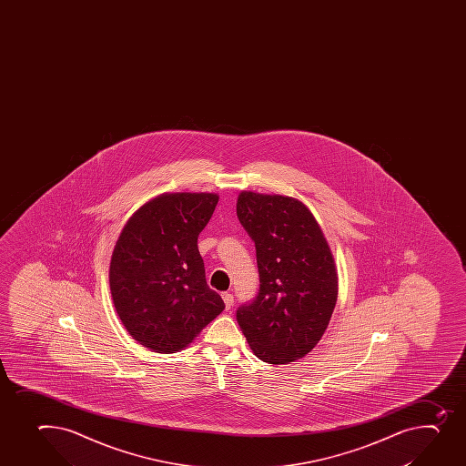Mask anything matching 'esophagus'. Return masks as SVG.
I'll return each mask as SVG.
<instances>
[{
  "mask_svg": "<svg viewBox=\"0 0 466 466\" xmlns=\"http://www.w3.org/2000/svg\"><path fill=\"white\" fill-rule=\"evenodd\" d=\"M221 298H223V302H225L226 309H229L234 305V296L230 295V293H223Z\"/></svg>",
  "mask_w": 466,
  "mask_h": 466,
  "instance_id": "34e87169",
  "label": "esophagus"
}]
</instances>
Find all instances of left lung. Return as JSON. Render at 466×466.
I'll return each mask as SVG.
<instances>
[{
	"label": "left lung",
	"instance_id": "1",
	"mask_svg": "<svg viewBox=\"0 0 466 466\" xmlns=\"http://www.w3.org/2000/svg\"><path fill=\"white\" fill-rule=\"evenodd\" d=\"M237 217L257 249L258 296L237 309L250 350L268 364L302 359L327 331L337 268L313 214L298 198L241 191Z\"/></svg>",
	"mask_w": 466,
	"mask_h": 466
}]
</instances>
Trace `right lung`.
Returning a JSON list of instances; mask_svg holds the SVG:
<instances>
[{"mask_svg":"<svg viewBox=\"0 0 466 466\" xmlns=\"http://www.w3.org/2000/svg\"><path fill=\"white\" fill-rule=\"evenodd\" d=\"M217 202L214 193H164L121 230L109 268L112 300L127 332L148 350L179 352L225 309L208 287L198 248Z\"/></svg>","mask_w":466,"mask_h":466,"instance_id":"add662e5","label":"right lung"}]
</instances>
